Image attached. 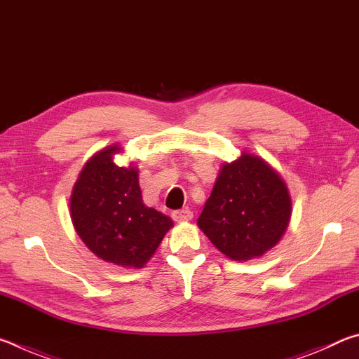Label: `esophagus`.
<instances>
[{"label":"esophagus","instance_id":"34e87169","mask_svg":"<svg viewBox=\"0 0 359 359\" xmlns=\"http://www.w3.org/2000/svg\"><path fill=\"white\" fill-rule=\"evenodd\" d=\"M193 218V212L188 209H182V210H175L172 212V220L182 223V222H190Z\"/></svg>","mask_w":359,"mask_h":359}]
</instances>
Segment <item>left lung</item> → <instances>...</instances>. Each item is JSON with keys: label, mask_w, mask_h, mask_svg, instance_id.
I'll return each mask as SVG.
<instances>
[{"label": "left lung", "mask_w": 359, "mask_h": 359, "mask_svg": "<svg viewBox=\"0 0 359 359\" xmlns=\"http://www.w3.org/2000/svg\"><path fill=\"white\" fill-rule=\"evenodd\" d=\"M290 217L291 198L280 175L244 151L222 166L198 226L228 258L247 261L280 241Z\"/></svg>", "instance_id": "obj_1"}]
</instances>
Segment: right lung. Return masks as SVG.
Wrapping results in <instances>:
<instances>
[{
    "label": "right lung",
    "mask_w": 359,
    "mask_h": 359,
    "mask_svg": "<svg viewBox=\"0 0 359 359\" xmlns=\"http://www.w3.org/2000/svg\"><path fill=\"white\" fill-rule=\"evenodd\" d=\"M117 145L85 163L71 194V218L79 238L96 257L121 267H142L172 220L142 203L136 168H120Z\"/></svg>",
    "instance_id": "obj_1"
}]
</instances>
